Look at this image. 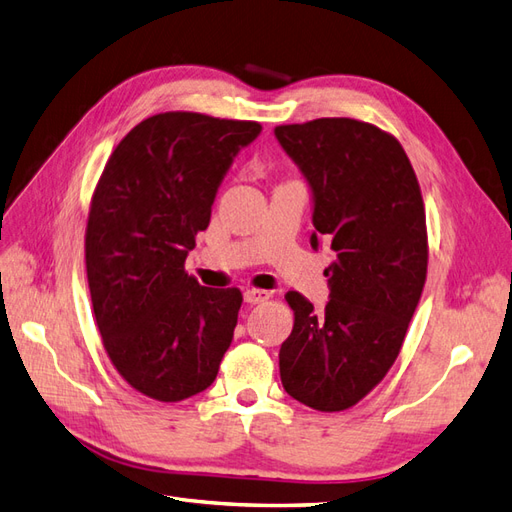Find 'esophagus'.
<instances>
[{
  "instance_id": "esophagus-1",
  "label": "esophagus",
  "mask_w": 512,
  "mask_h": 512,
  "mask_svg": "<svg viewBox=\"0 0 512 512\" xmlns=\"http://www.w3.org/2000/svg\"><path fill=\"white\" fill-rule=\"evenodd\" d=\"M268 298H270V292H266V290H246L244 292V303H248V305H261V303H266Z\"/></svg>"
}]
</instances>
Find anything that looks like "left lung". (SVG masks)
<instances>
[{"label": "left lung", "instance_id": "8db88e82", "mask_svg": "<svg viewBox=\"0 0 512 512\" xmlns=\"http://www.w3.org/2000/svg\"><path fill=\"white\" fill-rule=\"evenodd\" d=\"M307 179L311 246L331 242L329 303L316 311L287 292L294 329L281 344L283 389L316 411H344L398 359L428 268L426 212L400 142L355 119L274 127Z\"/></svg>", "mask_w": 512, "mask_h": 512}]
</instances>
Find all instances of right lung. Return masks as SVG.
I'll use <instances>...</instances> for the list:
<instances>
[{
    "label": "right lung",
    "instance_id": "1",
    "mask_svg": "<svg viewBox=\"0 0 512 512\" xmlns=\"http://www.w3.org/2000/svg\"><path fill=\"white\" fill-rule=\"evenodd\" d=\"M255 121L164 112L138 123L103 168L86 227V274L112 365L144 396L179 402L216 381L242 294L186 272L196 233Z\"/></svg>",
    "mask_w": 512,
    "mask_h": 512
}]
</instances>
